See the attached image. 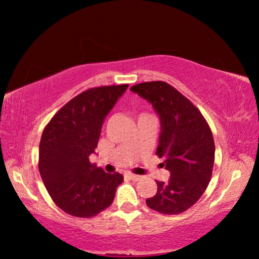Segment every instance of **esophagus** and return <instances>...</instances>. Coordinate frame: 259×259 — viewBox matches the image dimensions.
<instances>
[{
  "label": "esophagus",
  "mask_w": 259,
  "mask_h": 259,
  "mask_svg": "<svg viewBox=\"0 0 259 259\" xmlns=\"http://www.w3.org/2000/svg\"><path fill=\"white\" fill-rule=\"evenodd\" d=\"M128 177L131 179V181H135V182H138V181H140V179L143 178L142 176H138V175H134V174L128 175Z\"/></svg>",
  "instance_id": "esophagus-1"
}]
</instances>
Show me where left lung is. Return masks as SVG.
Here are the masks:
<instances>
[{"label":"left lung","mask_w":259,"mask_h":259,"mask_svg":"<svg viewBox=\"0 0 259 259\" xmlns=\"http://www.w3.org/2000/svg\"><path fill=\"white\" fill-rule=\"evenodd\" d=\"M130 90L152 104L159 115L156 154L163 157V165L170 171L168 182H156V194L146 204L161 213H181L201 198L211 178V130L199 109L168 83L144 82Z\"/></svg>","instance_id":"left-lung-1"}]
</instances>
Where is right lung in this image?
<instances>
[{"label":"right lung","instance_id":"1","mask_svg":"<svg viewBox=\"0 0 259 259\" xmlns=\"http://www.w3.org/2000/svg\"><path fill=\"white\" fill-rule=\"evenodd\" d=\"M129 84L93 88L55 114L43 130L38 170L51 199L65 212L89 218L112 204L121 174H107L89 156L98 145L105 117Z\"/></svg>","mask_w":259,"mask_h":259}]
</instances>
